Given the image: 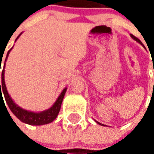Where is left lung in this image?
I'll return each mask as SVG.
<instances>
[{"instance_id": "left-lung-1", "label": "left lung", "mask_w": 154, "mask_h": 154, "mask_svg": "<svg viewBox=\"0 0 154 154\" xmlns=\"http://www.w3.org/2000/svg\"><path fill=\"white\" fill-rule=\"evenodd\" d=\"M130 36H131V37H132V38H134V40L137 41V42H138V43H139V44H142V45H143L142 42H141V41L139 40V38H136L135 36H134V35H130ZM143 47H144V46H143ZM97 124H99V125H104L103 124H100V123L97 122Z\"/></svg>"}]
</instances>
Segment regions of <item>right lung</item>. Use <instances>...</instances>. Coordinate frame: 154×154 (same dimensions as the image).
<instances>
[{
  "mask_svg": "<svg viewBox=\"0 0 154 154\" xmlns=\"http://www.w3.org/2000/svg\"><path fill=\"white\" fill-rule=\"evenodd\" d=\"M20 35H19L18 37L16 38L15 41L18 39V38L20 36ZM11 49L12 48H11L8 51V53H7V55H6V57H5V63H4V67H3V69L2 71V81L0 82V98L2 97V99H3L2 94H4L5 101H6L7 105H8L10 110H11L12 113L14 114L21 122L28 124V125H46V124H49V123L53 122L54 119L57 118V115L59 113L61 105H62V102H63V100L64 95H65L66 91H67V87H65L63 90V91L61 92L60 96L57 97V100L54 102L53 106L50 107L48 110L41 111V112H33V111H29V110H26L25 109H22L21 107L17 106L14 102V100H12L11 97H10L5 83V62H6L7 57L9 56V54H10V52H11Z\"/></svg>",
  "mask_w": 154,
  "mask_h": 154,
  "instance_id": "obj_1",
  "label": "right lung"
}]
</instances>
